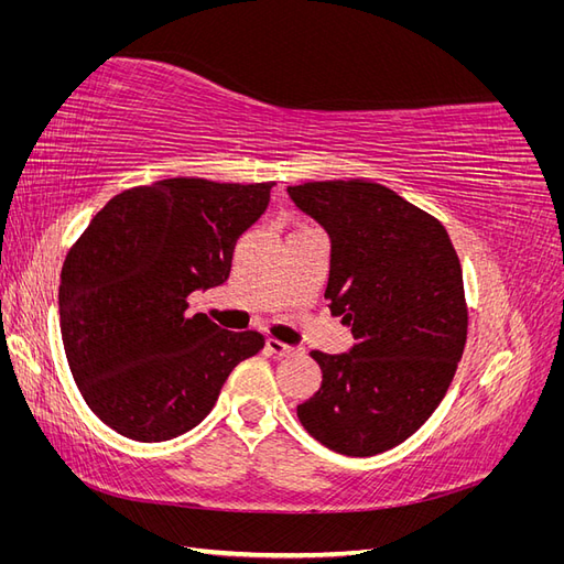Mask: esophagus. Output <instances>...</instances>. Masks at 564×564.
Here are the masks:
<instances>
[{"label":"esophagus","mask_w":564,"mask_h":564,"mask_svg":"<svg viewBox=\"0 0 564 564\" xmlns=\"http://www.w3.org/2000/svg\"><path fill=\"white\" fill-rule=\"evenodd\" d=\"M265 350H268L270 355H275V357H292V355L299 352L296 348L282 344V340H278V338H268V340H265Z\"/></svg>","instance_id":"34e87169"}]
</instances>
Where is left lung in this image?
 I'll list each match as a JSON object with an SVG mask.
<instances>
[{
  "instance_id": "1",
  "label": "left lung",
  "mask_w": 564,
  "mask_h": 564,
  "mask_svg": "<svg viewBox=\"0 0 564 564\" xmlns=\"http://www.w3.org/2000/svg\"><path fill=\"white\" fill-rule=\"evenodd\" d=\"M286 193L332 237L324 299L357 340L344 355L311 352L322 386L299 421L332 452L381 454L429 421L464 355L458 256L435 216L386 185L313 181Z\"/></svg>"
}]
</instances>
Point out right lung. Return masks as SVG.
I'll list each match as a JSON object with an SVG mask.
<instances>
[{"instance_id": "right-lung-1", "label": "right lung", "mask_w": 564, "mask_h": 564, "mask_svg": "<svg viewBox=\"0 0 564 564\" xmlns=\"http://www.w3.org/2000/svg\"><path fill=\"white\" fill-rule=\"evenodd\" d=\"M272 185H135L67 251L58 289L65 357L84 402L119 435L164 442L195 429L230 371L265 346L259 332L187 315V296L228 280L235 245L265 212Z\"/></svg>"}]
</instances>
